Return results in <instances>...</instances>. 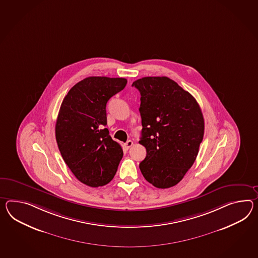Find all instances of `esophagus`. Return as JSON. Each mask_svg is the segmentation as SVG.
I'll use <instances>...</instances> for the list:
<instances>
[{
	"mask_svg": "<svg viewBox=\"0 0 258 258\" xmlns=\"http://www.w3.org/2000/svg\"><path fill=\"white\" fill-rule=\"evenodd\" d=\"M132 145H133V142L131 141V140H128V141L126 142V144H125V146H126V149H130V148L132 147Z\"/></svg>",
	"mask_w": 258,
	"mask_h": 258,
	"instance_id": "obj_1",
	"label": "esophagus"
}]
</instances>
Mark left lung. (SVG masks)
Masks as SVG:
<instances>
[{
	"mask_svg": "<svg viewBox=\"0 0 258 258\" xmlns=\"http://www.w3.org/2000/svg\"><path fill=\"white\" fill-rule=\"evenodd\" d=\"M141 94L142 137L146 157L140 170L157 188L180 182L192 167L204 135V119L195 98L166 76L134 81Z\"/></svg>",
	"mask_w": 258,
	"mask_h": 258,
	"instance_id": "obj_1",
	"label": "left lung"
}]
</instances>
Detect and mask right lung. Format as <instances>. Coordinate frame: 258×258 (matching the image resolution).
I'll use <instances>...</instances> for the list:
<instances>
[{"instance_id": "add662e5", "label": "right lung", "mask_w": 258, "mask_h": 258, "mask_svg": "<svg viewBox=\"0 0 258 258\" xmlns=\"http://www.w3.org/2000/svg\"><path fill=\"white\" fill-rule=\"evenodd\" d=\"M125 78L90 76L70 89L56 122L63 160L80 182L91 187L113 180L123 157L121 145L109 135L106 103L126 87Z\"/></svg>"}]
</instances>
